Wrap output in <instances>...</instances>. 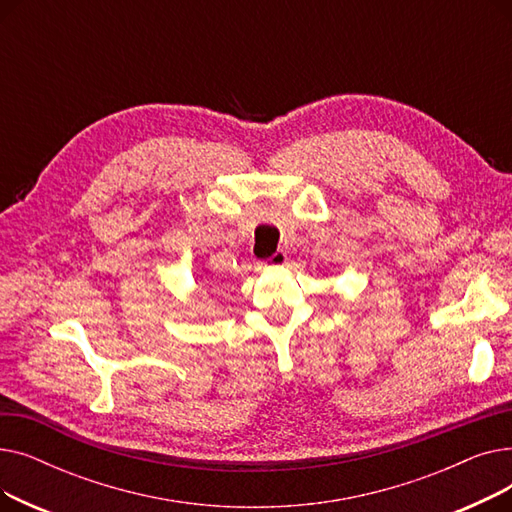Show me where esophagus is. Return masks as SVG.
<instances>
[{
    "label": "esophagus",
    "instance_id": "obj_1",
    "mask_svg": "<svg viewBox=\"0 0 512 512\" xmlns=\"http://www.w3.org/2000/svg\"><path fill=\"white\" fill-rule=\"evenodd\" d=\"M288 261V255L284 253V251H278V253H274L270 259H265L263 263H261V267H280V265H284Z\"/></svg>",
    "mask_w": 512,
    "mask_h": 512
}]
</instances>
